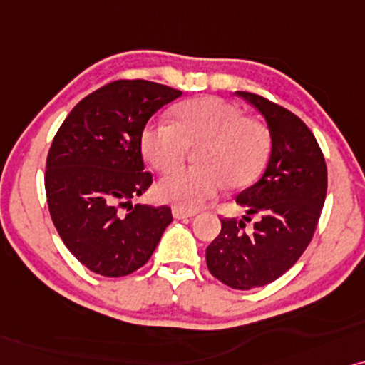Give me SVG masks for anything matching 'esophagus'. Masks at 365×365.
<instances>
[{"mask_svg":"<svg viewBox=\"0 0 365 365\" xmlns=\"http://www.w3.org/2000/svg\"><path fill=\"white\" fill-rule=\"evenodd\" d=\"M172 213H173V217L177 218V220H182V218L195 217L197 210H187V208H182V207H173Z\"/></svg>","mask_w":365,"mask_h":365,"instance_id":"1","label":"esophagus"}]
</instances>
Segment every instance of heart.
<instances>
[{"label": "heart", "mask_w": 365, "mask_h": 365, "mask_svg": "<svg viewBox=\"0 0 365 365\" xmlns=\"http://www.w3.org/2000/svg\"><path fill=\"white\" fill-rule=\"evenodd\" d=\"M175 125L150 121L142 132L145 158L160 172L185 162L188 148L203 145L197 162L202 168L177 170L160 180L162 200L193 210L210 202L223 183L250 185L269 162L272 138L260 121L245 118L235 105L215 96L185 101L173 111Z\"/></svg>", "instance_id": "1"}]
</instances>
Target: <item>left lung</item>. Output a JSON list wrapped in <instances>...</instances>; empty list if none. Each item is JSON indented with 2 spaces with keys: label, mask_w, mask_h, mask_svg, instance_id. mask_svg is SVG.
Instances as JSON below:
<instances>
[{
  "label": "left lung",
  "mask_w": 365,
  "mask_h": 365,
  "mask_svg": "<svg viewBox=\"0 0 365 365\" xmlns=\"http://www.w3.org/2000/svg\"><path fill=\"white\" fill-rule=\"evenodd\" d=\"M267 121L272 150L259 182L237 195L247 208L240 220L222 218V230L207 247L210 274L228 287H264L284 275L312 240L327 193V167L317 140L299 116L264 96L235 91ZM257 215L255 230L245 220Z\"/></svg>",
  "instance_id": "1"
}]
</instances>
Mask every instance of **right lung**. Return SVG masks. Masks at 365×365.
Instances as JSON below:
<instances>
[{
    "mask_svg": "<svg viewBox=\"0 0 365 365\" xmlns=\"http://www.w3.org/2000/svg\"><path fill=\"white\" fill-rule=\"evenodd\" d=\"M180 95L147 80L113 81L85 96L53 138L45 173L51 220L66 249L95 274L138 270L172 222L168 207H133L132 198L152 185L143 172L145 125Z\"/></svg>",
    "mask_w": 365,
    "mask_h": 365,
    "instance_id": "obj_1",
    "label": "right lung"
}]
</instances>
